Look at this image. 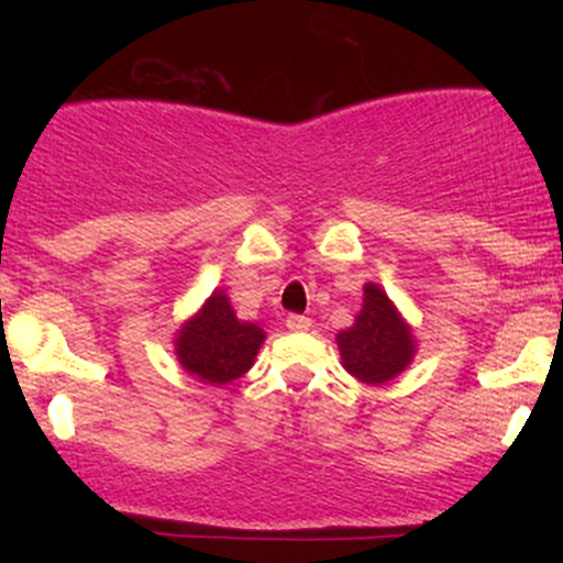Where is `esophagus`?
<instances>
[{"instance_id":"1","label":"esophagus","mask_w":563,"mask_h":563,"mask_svg":"<svg viewBox=\"0 0 563 563\" xmlns=\"http://www.w3.org/2000/svg\"><path fill=\"white\" fill-rule=\"evenodd\" d=\"M286 327H288V332H308L310 318L308 316H288Z\"/></svg>"}]
</instances>
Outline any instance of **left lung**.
Listing matches in <instances>:
<instances>
[{
    "label": "left lung",
    "instance_id": "8db88e82",
    "mask_svg": "<svg viewBox=\"0 0 563 563\" xmlns=\"http://www.w3.org/2000/svg\"><path fill=\"white\" fill-rule=\"evenodd\" d=\"M338 349L351 376L365 384H387L411 365L417 343L395 302L376 283H367L362 310L354 327L338 334Z\"/></svg>",
    "mask_w": 563,
    "mask_h": 563
}]
</instances>
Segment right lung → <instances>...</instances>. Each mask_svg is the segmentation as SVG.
Segmentation results:
<instances>
[{
    "mask_svg": "<svg viewBox=\"0 0 563 563\" xmlns=\"http://www.w3.org/2000/svg\"><path fill=\"white\" fill-rule=\"evenodd\" d=\"M258 323L240 321L223 291H214L176 332V360L190 376L207 384H229L253 367L264 343Z\"/></svg>",
    "mask_w": 563,
    "mask_h": 563,
    "instance_id": "1",
    "label": "right lung"
}]
</instances>
